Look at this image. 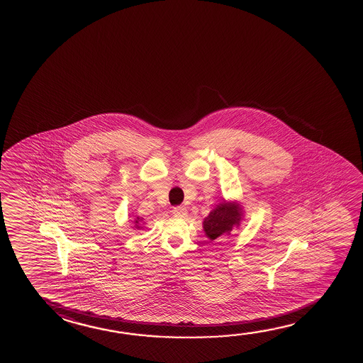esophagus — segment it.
I'll return each mask as SVG.
<instances>
[{
    "mask_svg": "<svg viewBox=\"0 0 363 363\" xmlns=\"http://www.w3.org/2000/svg\"><path fill=\"white\" fill-rule=\"evenodd\" d=\"M173 216H177V218H184L187 216V209L184 206H176L172 210Z\"/></svg>",
    "mask_w": 363,
    "mask_h": 363,
    "instance_id": "1",
    "label": "esophagus"
}]
</instances>
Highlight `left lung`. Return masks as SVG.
I'll use <instances>...</instances> for the list:
<instances>
[{
    "instance_id": "1",
    "label": "left lung",
    "mask_w": 363,
    "mask_h": 363,
    "mask_svg": "<svg viewBox=\"0 0 363 363\" xmlns=\"http://www.w3.org/2000/svg\"><path fill=\"white\" fill-rule=\"evenodd\" d=\"M241 220V209L232 203H219L203 220V230L210 240L229 233Z\"/></svg>"
}]
</instances>
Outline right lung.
<instances>
[{
  "label": "right lung",
  "instance_id": "right-lung-1",
  "mask_svg": "<svg viewBox=\"0 0 363 363\" xmlns=\"http://www.w3.org/2000/svg\"><path fill=\"white\" fill-rule=\"evenodd\" d=\"M140 220V218H136V223ZM136 228H141L140 225H136Z\"/></svg>",
  "mask_w": 363,
  "mask_h": 363
}]
</instances>
